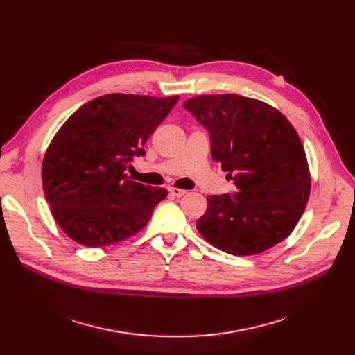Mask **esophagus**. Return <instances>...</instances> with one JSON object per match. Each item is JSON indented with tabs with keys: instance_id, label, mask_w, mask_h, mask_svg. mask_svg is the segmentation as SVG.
<instances>
[{
	"instance_id": "34e87169",
	"label": "esophagus",
	"mask_w": 355,
	"mask_h": 355,
	"mask_svg": "<svg viewBox=\"0 0 355 355\" xmlns=\"http://www.w3.org/2000/svg\"><path fill=\"white\" fill-rule=\"evenodd\" d=\"M168 191H170V194L174 196V197H182L185 194V190L175 189V187H170V189H168Z\"/></svg>"
}]
</instances>
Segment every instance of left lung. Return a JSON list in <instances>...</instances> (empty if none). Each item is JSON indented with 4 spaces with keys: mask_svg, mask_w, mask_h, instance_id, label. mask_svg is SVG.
Here are the masks:
<instances>
[{
    "mask_svg": "<svg viewBox=\"0 0 355 355\" xmlns=\"http://www.w3.org/2000/svg\"><path fill=\"white\" fill-rule=\"evenodd\" d=\"M184 107L207 129L213 159L237 187L207 197L200 234L236 256L262 253L285 240L311 191L305 149L291 122L262 101L230 93L194 96Z\"/></svg>",
    "mask_w": 355,
    "mask_h": 355,
    "instance_id": "left-lung-1",
    "label": "left lung"
}]
</instances>
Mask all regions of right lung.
I'll use <instances>...</instances> for the list:
<instances>
[{
  "label": "right lung",
  "instance_id": "obj_1",
  "mask_svg": "<svg viewBox=\"0 0 355 355\" xmlns=\"http://www.w3.org/2000/svg\"><path fill=\"white\" fill-rule=\"evenodd\" d=\"M180 96L110 93L80 106L51 139L43 190L62 230L87 248L115 245L145 227L168 191L125 174Z\"/></svg>",
  "mask_w": 355,
  "mask_h": 355
}]
</instances>
